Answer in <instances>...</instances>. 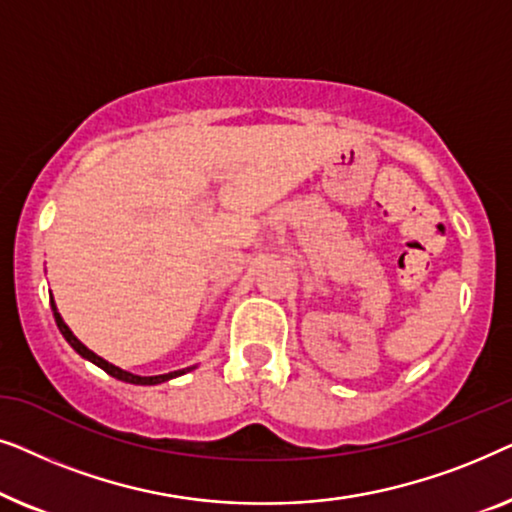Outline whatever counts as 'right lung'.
I'll return each instance as SVG.
<instances>
[{
	"label": "right lung",
	"instance_id": "obj_1",
	"mask_svg": "<svg viewBox=\"0 0 512 512\" xmlns=\"http://www.w3.org/2000/svg\"><path fill=\"white\" fill-rule=\"evenodd\" d=\"M51 307H53V317H55V324H58V328H60V333H62V338H65L69 345H72L76 352H79L83 359H88V361H93L95 366H100L104 373H109L111 377H116V380H123V382H130V384H160V382H167V380H172V377H179V375H184V373H188V370L191 368H184V370H174V373H165V375H151V377H142V375H132V373H128V370H123V368H118V366H114V363H109V361H104L102 356H97L95 352H90V349L83 345V342L76 338V335L69 331V326L65 324V321H62V317H60V312H58V307H55V303L51 300Z\"/></svg>",
	"mask_w": 512,
	"mask_h": 512
}]
</instances>
